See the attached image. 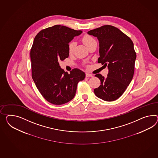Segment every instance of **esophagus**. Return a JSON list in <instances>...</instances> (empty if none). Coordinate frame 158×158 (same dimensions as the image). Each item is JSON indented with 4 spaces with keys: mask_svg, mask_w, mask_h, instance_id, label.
<instances>
[{
    "mask_svg": "<svg viewBox=\"0 0 158 158\" xmlns=\"http://www.w3.org/2000/svg\"><path fill=\"white\" fill-rule=\"evenodd\" d=\"M93 74H89V73H86V77H93Z\"/></svg>",
    "mask_w": 158,
    "mask_h": 158,
    "instance_id": "1",
    "label": "esophagus"
}]
</instances>
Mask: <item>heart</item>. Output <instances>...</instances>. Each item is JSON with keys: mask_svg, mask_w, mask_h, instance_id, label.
Wrapping results in <instances>:
<instances>
[{"mask_svg": "<svg viewBox=\"0 0 158 158\" xmlns=\"http://www.w3.org/2000/svg\"><path fill=\"white\" fill-rule=\"evenodd\" d=\"M82 42L85 44V46L88 48L90 45H92L93 43L96 42V41L93 38V37L88 35H85L82 38ZM76 46V44L75 42L72 41V42H70L69 46H68V51H69V53L70 54H72L74 52Z\"/></svg>", "mask_w": 158, "mask_h": 158, "instance_id": "b5f03b06", "label": "heart"}]
</instances>
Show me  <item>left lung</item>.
<instances>
[{
  "instance_id": "8db88e82",
  "label": "left lung",
  "mask_w": 158,
  "mask_h": 158,
  "mask_svg": "<svg viewBox=\"0 0 158 158\" xmlns=\"http://www.w3.org/2000/svg\"><path fill=\"white\" fill-rule=\"evenodd\" d=\"M88 34L97 37L100 47L98 62L108 66L109 70L105 78L100 74L95 75L101 85L94 89V92L104 101H114L125 92L134 76L136 54L133 42L118 28L110 25L90 30Z\"/></svg>"
}]
</instances>
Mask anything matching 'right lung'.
<instances>
[{"label":"right lung","instance_id":"1","mask_svg":"<svg viewBox=\"0 0 158 158\" xmlns=\"http://www.w3.org/2000/svg\"><path fill=\"white\" fill-rule=\"evenodd\" d=\"M82 32L55 25L41 30L34 40L30 51L32 79L42 96L54 105L72 100L78 82L85 78L81 70L73 69L69 74L58 62L69 57V42Z\"/></svg>","mask_w":158,"mask_h":158}]
</instances>
